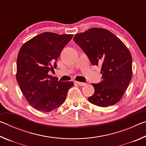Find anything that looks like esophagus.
<instances>
[{
	"instance_id": "esophagus-1",
	"label": "esophagus",
	"mask_w": 146,
	"mask_h": 146,
	"mask_svg": "<svg viewBox=\"0 0 146 146\" xmlns=\"http://www.w3.org/2000/svg\"><path fill=\"white\" fill-rule=\"evenodd\" d=\"M76 84H77L79 86H85L86 85V83H84V82H78V81H76L75 82Z\"/></svg>"
}]
</instances>
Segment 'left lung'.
I'll return each instance as SVG.
<instances>
[{
  "mask_svg": "<svg viewBox=\"0 0 146 146\" xmlns=\"http://www.w3.org/2000/svg\"><path fill=\"white\" fill-rule=\"evenodd\" d=\"M73 40L93 66H101L102 80L92 84L95 92L89 102L100 107L119 102L132 78V57L126 46L108 29L98 28L76 34Z\"/></svg>",
  "mask_w": 146,
  "mask_h": 146,
  "instance_id": "obj_1",
  "label": "left lung"
}]
</instances>
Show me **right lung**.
<instances>
[{"instance_id": "right-lung-1", "label": "right lung", "mask_w": 146, "mask_h": 146, "mask_svg": "<svg viewBox=\"0 0 146 146\" xmlns=\"http://www.w3.org/2000/svg\"><path fill=\"white\" fill-rule=\"evenodd\" d=\"M73 35L44 32L31 38L20 49L16 79L27 102L42 112H49L62 104L73 82H60L48 75Z\"/></svg>"}]
</instances>
